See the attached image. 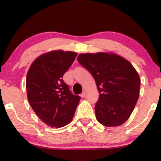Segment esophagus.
Listing matches in <instances>:
<instances>
[{
    "mask_svg": "<svg viewBox=\"0 0 161 161\" xmlns=\"http://www.w3.org/2000/svg\"><path fill=\"white\" fill-rule=\"evenodd\" d=\"M81 97L82 98H85L86 96V92H83L82 93H81Z\"/></svg>",
    "mask_w": 161,
    "mask_h": 161,
    "instance_id": "34e87169",
    "label": "esophagus"
}]
</instances>
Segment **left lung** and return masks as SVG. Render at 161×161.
Returning a JSON list of instances; mask_svg holds the SVG:
<instances>
[{
	"mask_svg": "<svg viewBox=\"0 0 161 161\" xmlns=\"http://www.w3.org/2000/svg\"><path fill=\"white\" fill-rule=\"evenodd\" d=\"M78 62L92 75L100 97L96 118L106 127L122 125L131 115L138 97L141 80L133 65L114 53H81Z\"/></svg>",
	"mask_w": 161,
	"mask_h": 161,
	"instance_id": "left-lung-1",
	"label": "left lung"
}]
</instances>
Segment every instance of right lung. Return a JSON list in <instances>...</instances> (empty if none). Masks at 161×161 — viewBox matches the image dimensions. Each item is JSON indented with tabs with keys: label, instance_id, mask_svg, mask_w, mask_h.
<instances>
[{
	"label": "right lung",
	"instance_id": "1",
	"mask_svg": "<svg viewBox=\"0 0 161 161\" xmlns=\"http://www.w3.org/2000/svg\"><path fill=\"white\" fill-rule=\"evenodd\" d=\"M76 56L75 52L53 50L39 56L28 71V102L39 118L51 127L69 124L80 100L62 79Z\"/></svg>",
	"mask_w": 161,
	"mask_h": 161
}]
</instances>
